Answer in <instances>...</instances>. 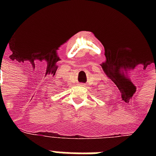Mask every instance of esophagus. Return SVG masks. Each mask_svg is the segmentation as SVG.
<instances>
[{
	"instance_id": "obj_1",
	"label": "esophagus",
	"mask_w": 156,
	"mask_h": 156,
	"mask_svg": "<svg viewBox=\"0 0 156 156\" xmlns=\"http://www.w3.org/2000/svg\"><path fill=\"white\" fill-rule=\"evenodd\" d=\"M79 85H81V86H85V85H84V83H81V84H79Z\"/></svg>"
}]
</instances>
